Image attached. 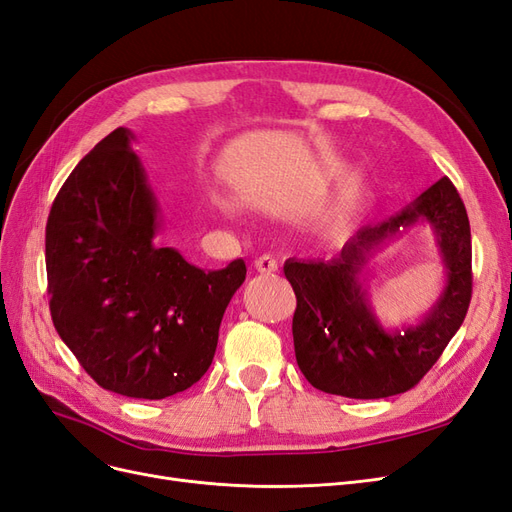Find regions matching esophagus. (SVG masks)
Returning <instances> with one entry per match:
<instances>
[{
	"instance_id": "esophagus-1",
	"label": "esophagus",
	"mask_w": 512,
	"mask_h": 512,
	"mask_svg": "<svg viewBox=\"0 0 512 512\" xmlns=\"http://www.w3.org/2000/svg\"><path fill=\"white\" fill-rule=\"evenodd\" d=\"M255 268L261 274H272V272L278 270V261L272 255H261V257L255 259Z\"/></svg>"
}]
</instances>
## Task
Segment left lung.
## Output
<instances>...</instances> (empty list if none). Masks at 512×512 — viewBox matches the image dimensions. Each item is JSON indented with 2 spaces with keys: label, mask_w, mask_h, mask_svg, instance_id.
I'll list each match as a JSON object with an SVG mask.
<instances>
[{
  "label": "left lung",
  "mask_w": 512,
  "mask_h": 512,
  "mask_svg": "<svg viewBox=\"0 0 512 512\" xmlns=\"http://www.w3.org/2000/svg\"><path fill=\"white\" fill-rule=\"evenodd\" d=\"M430 224L445 268L437 302L412 326L385 328L367 291V261L410 226ZM298 308L295 359L325 393L376 400L415 387L466 319L472 298V242L464 202L444 176L393 217L364 225L332 259H287Z\"/></svg>",
  "instance_id": "1"
}]
</instances>
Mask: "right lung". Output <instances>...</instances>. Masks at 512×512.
<instances>
[{
	"label": "right lung",
	"instance_id": "1",
	"mask_svg": "<svg viewBox=\"0 0 512 512\" xmlns=\"http://www.w3.org/2000/svg\"><path fill=\"white\" fill-rule=\"evenodd\" d=\"M127 127L82 157L46 223V274L57 334L93 381L163 400L206 374L242 259L202 270L155 242L161 206Z\"/></svg>",
	"mask_w": 512,
	"mask_h": 512
}]
</instances>
